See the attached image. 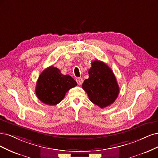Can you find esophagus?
Returning <instances> with one entry per match:
<instances>
[{"mask_svg":"<svg viewBox=\"0 0 158 158\" xmlns=\"http://www.w3.org/2000/svg\"><path fill=\"white\" fill-rule=\"evenodd\" d=\"M76 81H77V83L78 85H81L83 82V79L81 77H78V78L76 79Z\"/></svg>","mask_w":158,"mask_h":158,"instance_id":"esophagus-1","label":"esophagus"}]
</instances>
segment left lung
<instances>
[{"instance_id":"left-lung-1","label":"left lung","mask_w":158,"mask_h":158,"mask_svg":"<svg viewBox=\"0 0 158 158\" xmlns=\"http://www.w3.org/2000/svg\"><path fill=\"white\" fill-rule=\"evenodd\" d=\"M91 65L89 70V77L84 81L82 87L93 104L104 108L114 103L118 98L119 86L108 65L96 60Z\"/></svg>"}]
</instances>
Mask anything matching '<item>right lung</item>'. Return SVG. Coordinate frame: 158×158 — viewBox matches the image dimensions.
Wrapping results in <instances>:
<instances>
[{
    "label": "right lung",
    "mask_w": 158,
    "mask_h": 158,
    "mask_svg": "<svg viewBox=\"0 0 158 158\" xmlns=\"http://www.w3.org/2000/svg\"><path fill=\"white\" fill-rule=\"evenodd\" d=\"M77 83L69 75L61 73L59 69L50 66L39 75L35 93L37 98L47 105H56L65 97V93Z\"/></svg>",
    "instance_id": "add662e5"
}]
</instances>
